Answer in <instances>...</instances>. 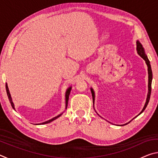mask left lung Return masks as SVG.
<instances>
[{"label":"left lung","mask_w":158,"mask_h":158,"mask_svg":"<svg viewBox=\"0 0 158 158\" xmlns=\"http://www.w3.org/2000/svg\"><path fill=\"white\" fill-rule=\"evenodd\" d=\"M137 53L140 56L143 58V59L146 61V63L147 66H148V95H147V98H146V102L145 103V105H144L143 108L141 111L140 112L139 115H140L142 112L145 110V109L146 108L147 105H148V102L150 100V98H151V84H152V79H153V73H152V69H151V64H150V61L148 60V57H147V56L146 55L145 52H144V49L142 47V45L139 42L138 40L137 41ZM90 90H91V93H92V96H93V103H94V100H95V93H94V90L92 89V88H90ZM138 115V116H139ZM137 117V116H136ZM130 123V122H129ZM127 124V123H126ZM125 124V125H126Z\"/></svg>","instance_id":"1"}]
</instances>
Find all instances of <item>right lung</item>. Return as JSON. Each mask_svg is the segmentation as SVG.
<instances>
[{"instance_id": "obj_1", "label": "right lung", "mask_w": 158, "mask_h": 158, "mask_svg": "<svg viewBox=\"0 0 158 158\" xmlns=\"http://www.w3.org/2000/svg\"><path fill=\"white\" fill-rule=\"evenodd\" d=\"M5 88H6L7 95V97H8V99H9V100H10V104H11V105H12V108L14 109H15V105H14V103L12 102V100L11 95H10V91H9L8 86H7V83H6V85H5ZM71 89H72V87H69V88H68V89H67V90H66V93H65V109H67V106H68V100H69V93H70ZM62 114H63V113H62V114H59V115H58V116H56V117H54V118H52V119L49 120V121H45V122H44V123H40V124L38 123V124H35V125H43V124L49 123L52 122L53 121H54V120H56V118H58V117H60Z\"/></svg>"}]
</instances>
